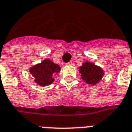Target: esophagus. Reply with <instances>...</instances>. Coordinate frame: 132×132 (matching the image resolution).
<instances>
[{
	"mask_svg": "<svg viewBox=\"0 0 132 132\" xmlns=\"http://www.w3.org/2000/svg\"><path fill=\"white\" fill-rule=\"evenodd\" d=\"M72 64V61H69V63H66V65H71Z\"/></svg>",
	"mask_w": 132,
	"mask_h": 132,
	"instance_id": "obj_1",
	"label": "esophagus"
}]
</instances>
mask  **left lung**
Instances as JSON below:
<instances>
[{"label":"left lung","instance_id":"8db88e82","mask_svg":"<svg viewBox=\"0 0 132 132\" xmlns=\"http://www.w3.org/2000/svg\"><path fill=\"white\" fill-rule=\"evenodd\" d=\"M79 73L83 80L93 86L99 83L104 75L102 69L91 62L83 63L79 68Z\"/></svg>","mask_w":132,"mask_h":132}]
</instances>
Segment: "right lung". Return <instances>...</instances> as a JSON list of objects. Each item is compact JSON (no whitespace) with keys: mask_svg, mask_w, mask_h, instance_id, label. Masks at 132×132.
<instances>
[{"mask_svg":"<svg viewBox=\"0 0 132 132\" xmlns=\"http://www.w3.org/2000/svg\"><path fill=\"white\" fill-rule=\"evenodd\" d=\"M61 68L49 59H45L36 64L30 69V73L35 78V82L38 85L46 86L54 82V76L60 71Z\"/></svg>","mask_w":132,"mask_h":132,"instance_id":"obj_1","label":"right lung"}]
</instances>
